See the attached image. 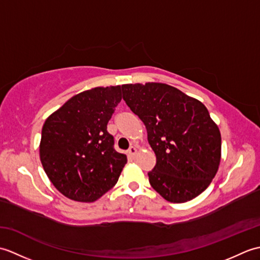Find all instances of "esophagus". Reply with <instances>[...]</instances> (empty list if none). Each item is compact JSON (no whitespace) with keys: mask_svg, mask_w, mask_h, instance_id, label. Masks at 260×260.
I'll return each mask as SVG.
<instances>
[{"mask_svg":"<svg viewBox=\"0 0 260 260\" xmlns=\"http://www.w3.org/2000/svg\"><path fill=\"white\" fill-rule=\"evenodd\" d=\"M136 153H137L136 147H135V146H131V147L128 148V151H127V155H128V156H132V157H134Z\"/></svg>","mask_w":260,"mask_h":260,"instance_id":"34e87169","label":"esophagus"}]
</instances>
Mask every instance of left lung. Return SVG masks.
<instances>
[{
    "mask_svg": "<svg viewBox=\"0 0 260 260\" xmlns=\"http://www.w3.org/2000/svg\"><path fill=\"white\" fill-rule=\"evenodd\" d=\"M123 99L147 131L156 155L148 172L165 200L183 203L207 189L221 159V134L207 107L167 84L121 85Z\"/></svg>",
    "mask_w": 260,
    "mask_h": 260,
    "instance_id": "8db88e82",
    "label": "left lung"
}]
</instances>
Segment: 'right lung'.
I'll use <instances>...</instances> for the list:
<instances>
[{"mask_svg": "<svg viewBox=\"0 0 260 260\" xmlns=\"http://www.w3.org/2000/svg\"><path fill=\"white\" fill-rule=\"evenodd\" d=\"M121 87H96L71 97L46 119L40 159L54 187L71 200L93 202L117 183L127 163L107 124Z\"/></svg>", "mask_w": 260, "mask_h": 260, "instance_id": "1", "label": "right lung"}]
</instances>
